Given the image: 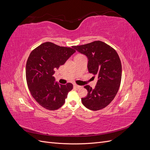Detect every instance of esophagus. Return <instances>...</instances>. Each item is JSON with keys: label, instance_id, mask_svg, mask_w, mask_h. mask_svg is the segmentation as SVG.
<instances>
[{"label": "esophagus", "instance_id": "34e87169", "mask_svg": "<svg viewBox=\"0 0 150 150\" xmlns=\"http://www.w3.org/2000/svg\"><path fill=\"white\" fill-rule=\"evenodd\" d=\"M74 88H76V89H79V88H82V86H78V85H77L76 84H74Z\"/></svg>", "mask_w": 150, "mask_h": 150}]
</instances>
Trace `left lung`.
<instances>
[{
  "mask_svg": "<svg viewBox=\"0 0 150 150\" xmlns=\"http://www.w3.org/2000/svg\"><path fill=\"white\" fill-rule=\"evenodd\" d=\"M72 47L87 57L89 72L98 76L94 89L88 85L84 86L88 95L81 101L89 110H101L113 100L120 88L122 67L118 54L100 40Z\"/></svg>",
  "mask_w": 150,
  "mask_h": 150,
  "instance_id": "left-lung-1",
  "label": "left lung"
}]
</instances>
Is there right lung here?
Segmentation results:
<instances>
[{
  "label": "right lung",
  "mask_w": 150,
  "mask_h": 150,
  "mask_svg": "<svg viewBox=\"0 0 150 150\" xmlns=\"http://www.w3.org/2000/svg\"><path fill=\"white\" fill-rule=\"evenodd\" d=\"M76 51L52 42L40 44L30 54L26 63V80L32 96L39 105L49 110H56L65 103L71 83L61 84L53 74Z\"/></svg>",
  "instance_id": "add662e5"
}]
</instances>
